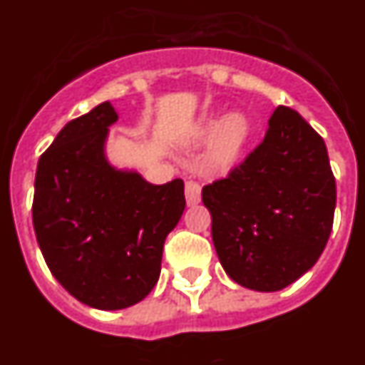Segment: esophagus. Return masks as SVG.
<instances>
[{
    "label": "esophagus",
    "mask_w": 365,
    "mask_h": 365,
    "mask_svg": "<svg viewBox=\"0 0 365 365\" xmlns=\"http://www.w3.org/2000/svg\"><path fill=\"white\" fill-rule=\"evenodd\" d=\"M200 183L192 182V180H187L185 182V198H187L189 206H197L198 202H200Z\"/></svg>",
    "instance_id": "obj_1"
}]
</instances>
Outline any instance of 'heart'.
<instances>
[{"label":"heart","mask_w":365,"mask_h":365,"mask_svg":"<svg viewBox=\"0 0 365 365\" xmlns=\"http://www.w3.org/2000/svg\"><path fill=\"white\" fill-rule=\"evenodd\" d=\"M250 125L243 115H232L228 118H210L198 128V139H207L217 135L210 152L206 155V163L215 173H226L234 167L241 158L247 139H249Z\"/></svg>","instance_id":"1"}]
</instances>
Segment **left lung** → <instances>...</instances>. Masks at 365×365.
<instances>
[{
    "mask_svg": "<svg viewBox=\"0 0 365 365\" xmlns=\"http://www.w3.org/2000/svg\"><path fill=\"white\" fill-rule=\"evenodd\" d=\"M202 202L226 274L254 292L284 289L314 267L332 232L336 180L323 137L278 106L262 143L204 185Z\"/></svg>",
    "mask_w": 365,
    "mask_h": 365,
    "instance_id": "obj_1",
    "label": "left lung"
}]
</instances>
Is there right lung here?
<instances>
[{
	"label": "right lung",
	"mask_w": 365,
	"mask_h": 365,
	"mask_svg": "<svg viewBox=\"0 0 365 365\" xmlns=\"http://www.w3.org/2000/svg\"><path fill=\"white\" fill-rule=\"evenodd\" d=\"M109 102L73 118L38 159L33 226L61 286L98 310L137 304L158 284L167 235L185 210L180 178L152 185L106 161Z\"/></svg>",
	"instance_id": "obj_1"
}]
</instances>
